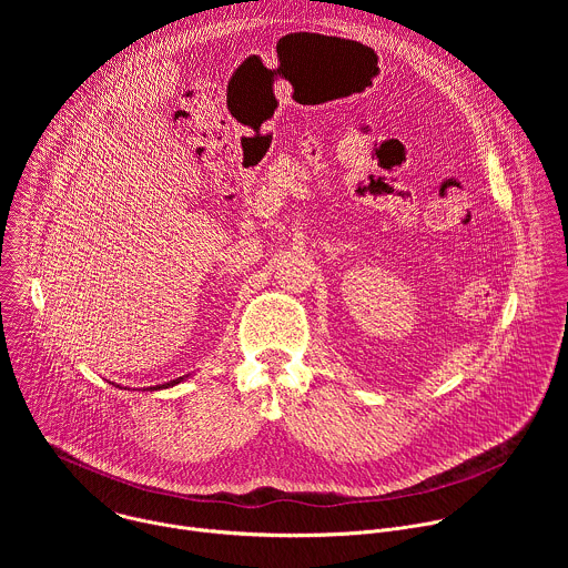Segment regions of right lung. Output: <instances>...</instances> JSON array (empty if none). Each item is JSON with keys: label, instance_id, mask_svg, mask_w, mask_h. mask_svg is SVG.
Here are the masks:
<instances>
[{"label": "right lung", "instance_id": "obj_1", "mask_svg": "<svg viewBox=\"0 0 568 568\" xmlns=\"http://www.w3.org/2000/svg\"><path fill=\"white\" fill-rule=\"evenodd\" d=\"M189 375H184V377H178V379H171V382H166V384H156V386H150V390H161V388H169V386H175V384H180V382H184ZM148 390V388H145Z\"/></svg>", "mask_w": 568, "mask_h": 568}]
</instances>
